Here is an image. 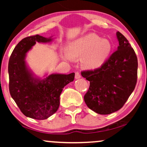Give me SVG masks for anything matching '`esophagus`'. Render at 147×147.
<instances>
[{
    "label": "esophagus",
    "mask_w": 147,
    "mask_h": 147,
    "mask_svg": "<svg viewBox=\"0 0 147 147\" xmlns=\"http://www.w3.org/2000/svg\"><path fill=\"white\" fill-rule=\"evenodd\" d=\"M81 78V75L78 71H76L75 74V78L76 79H79V78Z\"/></svg>",
    "instance_id": "1"
}]
</instances>
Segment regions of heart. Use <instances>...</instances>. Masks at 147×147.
Returning a JSON list of instances; mask_svg holds the SVG:
<instances>
[{"label":"heart","instance_id":"heart-1","mask_svg":"<svg viewBox=\"0 0 147 147\" xmlns=\"http://www.w3.org/2000/svg\"><path fill=\"white\" fill-rule=\"evenodd\" d=\"M112 49L110 42L101 39L94 33L79 38L67 47L68 54H63V59L71 61L73 59H82L84 67L95 69L103 65Z\"/></svg>","mask_w":147,"mask_h":147}]
</instances>
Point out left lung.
I'll list each match as a JSON object with an SVG mask.
<instances>
[{
    "mask_svg": "<svg viewBox=\"0 0 147 147\" xmlns=\"http://www.w3.org/2000/svg\"><path fill=\"white\" fill-rule=\"evenodd\" d=\"M119 46L99 68L82 71L90 82L84 101L90 109L100 114L118 111L124 105L137 82L138 59L133 48L119 31Z\"/></svg>",
    "mask_w": 147,
    "mask_h": 147,
    "instance_id": "1",
    "label": "left lung"
}]
</instances>
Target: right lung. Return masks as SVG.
Returning a JSON list of instances; mask_svg holds the SVG:
<instances>
[{
  "label": "right lung",
  "instance_id": "add662e5",
  "mask_svg": "<svg viewBox=\"0 0 147 147\" xmlns=\"http://www.w3.org/2000/svg\"><path fill=\"white\" fill-rule=\"evenodd\" d=\"M51 38L35 35L24 38L16 45L9 58V92L24 115L45 120L57 111L63 88L73 82L75 74H51L45 80L34 79L25 61L27 52L36 43L51 41Z\"/></svg>",
  "mask_w": 147,
  "mask_h": 147
}]
</instances>
